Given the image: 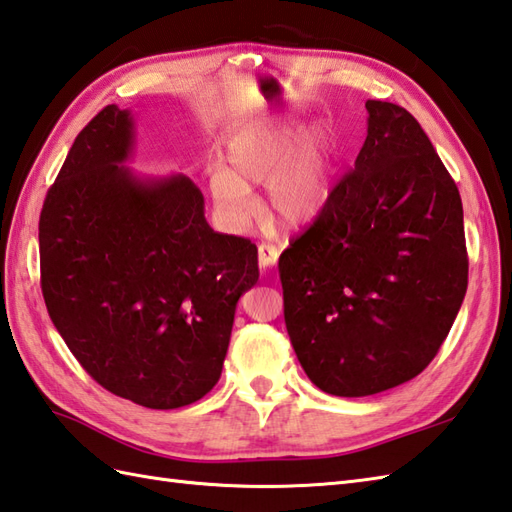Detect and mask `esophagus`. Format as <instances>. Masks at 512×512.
Returning a JSON list of instances; mask_svg holds the SVG:
<instances>
[{"instance_id": "34e87169", "label": "esophagus", "mask_w": 512, "mask_h": 512, "mask_svg": "<svg viewBox=\"0 0 512 512\" xmlns=\"http://www.w3.org/2000/svg\"><path fill=\"white\" fill-rule=\"evenodd\" d=\"M278 247L276 245H269V243H260L258 245V263H260V269H269L276 265L278 260Z\"/></svg>"}]
</instances>
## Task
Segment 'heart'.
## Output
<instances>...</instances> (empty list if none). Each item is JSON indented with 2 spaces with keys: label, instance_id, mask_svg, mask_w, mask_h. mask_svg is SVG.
I'll list each match as a JSON object with an SVG mask.
<instances>
[{
  "label": "heart",
  "instance_id": "obj_1",
  "mask_svg": "<svg viewBox=\"0 0 512 512\" xmlns=\"http://www.w3.org/2000/svg\"><path fill=\"white\" fill-rule=\"evenodd\" d=\"M295 124L249 127L227 144V168L214 166L210 195L230 225L252 217L249 186L267 184L265 208L287 227L309 225L331 197L333 140L324 129H311L295 146Z\"/></svg>",
  "mask_w": 512,
  "mask_h": 512
}]
</instances>
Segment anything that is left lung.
Wrapping results in <instances>:
<instances>
[{
    "label": "left lung",
    "instance_id": "8db88e82",
    "mask_svg": "<svg viewBox=\"0 0 512 512\" xmlns=\"http://www.w3.org/2000/svg\"><path fill=\"white\" fill-rule=\"evenodd\" d=\"M352 173L280 256L285 324L317 388L370 396L423 372L467 293L462 201L410 111L368 100Z\"/></svg>",
    "mask_w": 512,
    "mask_h": 512
}]
</instances>
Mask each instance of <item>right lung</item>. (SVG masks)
Segmentation results:
<instances>
[{
  "label": "right lung",
  "mask_w": 512,
  "mask_h": 512,
  "mask_svg": "<svg viewBox=\"0 0 512 512\" xmlns=\"http://www.w3.org/2000/svg\"><path fill=\"white\" fill-rule=\"evenodd\" d=\"M133 116L107 105L78 133L39 219L50 320L89 377L151 410L217 385L258 249L214 232L186 175L138 177Z\"/></svg>",
  "instance_id": "right-lung-1"
}]
</instances>
